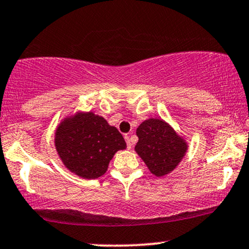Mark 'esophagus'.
Returning a JSON list of instances; mask_svg holds the SVG:
<instances>
[{"instance_id":"1","label":"esophagus","mask_w":249,"mask_h":249,"mask_svg":"<svg viewBox=\"0 0 249 249\" xmlns=\"http://www.w3.org/2000/svg\"><path fill=\"white\" fill-rule=\"evenodd\" d=\"M125 141H126V145H127V148H131L132 147V142H131V138L130 136H125Z\"/></svg>"}]
</instances>
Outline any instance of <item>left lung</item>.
<instances>
[{"instance_id": "1", "label": "left lung", "mask_w": 249, "mask_h": 249, "mask_svg": "<svg viewBox=\"0 0 249 249\" xmlns=\"http://www.w3.org/2000/svg\"><path fill=\"white\" fill-rule=\"evenodd\" d=\"M139 141L136 152L157 177H162L177 167L187 150L181 137L161 119H147L137 128Z\"/></svg>"}]
</instances>
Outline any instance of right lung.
<instances>
[{
    "mask_svg": "<svg viewBox=\"0 0 249 249\" xmlns=\"http://www.w3.org/2000/svg\"><path fill=\"white\" fill-rule=\"evenodd\" d=\"M55 145L63 164L85 179L103 176L117 151L126 147L122 133L92 112L63 121L57 127Z\"/></svg>",
    "mask_w": 249,
    "mask_h": 249,
    "instance_id": "1",
    "label": "right lung"
}]
</instances>
